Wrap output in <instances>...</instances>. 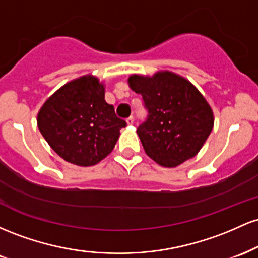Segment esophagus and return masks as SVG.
<instances>
[{
	"label": "esophagus",
	"instance_id": "obj_1",
	"mask_svg": "<svg viewBox=\"0 0 258 258\" xmlns=\"http://www.w3.org/2000/svg\"><path fill=\"white\" fill-rule=\"evenodd\" d=\"M133 116H130V117H127L126 119V122H127V125H133Z\"/></svg>",
	"mask_w": 258,
	"mask_h": 258
}]
</instances>
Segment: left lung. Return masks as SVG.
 I'll return each instance as SVG.
<instances>
[{
	"mask_svg": "<svg viewBox=\"0 0 258 258\" xmlns=\"http://www.w3.org/2000/svg\"><path fill=\"white\" fill-rule=\"evenodd\" d=\"M148 117L137 128L144 152L156 164L176 167L194 158L214 128L211 106L188 80L171 72L131 75Z\"/></svg>",
	"mask_w": 258,
	"mask_h": 258,
	"instance_id": "1",
	"label": "left lung"
}]
</instances>
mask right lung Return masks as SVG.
I'll return each instance as SVG.
<instances>
[{
	"mask_svg": "<svg viewBox=\"0 0 258 258\" xmlns=\"http://www.w3.org/2000/svg\"><path fill=\"white\" fill-rule=\"evenodd\" d=\"M104 94L96 76L85 75L61 86L38 111L41 135L65 161L93 166L114 149L126 122L115 115Z\"/></svg>",
	"mask_w": 258,
	"mask_h": 258,
	"instance_id": "right-lung-1",
	"label": "right lung"
}]
</instances>
